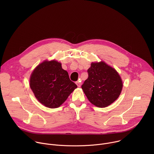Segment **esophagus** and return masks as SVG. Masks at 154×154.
<instances>
[{
	"mask_svg": "<svg viewBox=\"0 0 154 154\" xmlns=\"http://www.w3.org/2000/svg\"><path fill=\"white\" fill-rule=\"evenodd\" d=\"M76 84H77V85L78 87H80V86H81V82H80V80L76 82Z\"/></svg>",
	"mask_w": 154,
	"mask_h": 154,
	"instance_id": "1",
	"label": "esophagus"
}]
</instances>
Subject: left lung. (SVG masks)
<instances>
[{
	"instance_id": "1",
	"label": "left lung",
	"mask_w": 154,
	"mask_h": 154,
	"mask_svg": "<svg viewBox=\"0 0 154 154\" xmlns=\"http://www.w3.org/2000/svg\"><path fill=\"white\" fill-rule=\"evenodd\" d=\"M88 77L82 88L89 101L100 108L113 103L122 89V81L115 69L103 61L91 64L88 69Z\"/></svg>"
}]
</instances>
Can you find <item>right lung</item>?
Returning <instances> with one entry per match:
<instances>
[{
  "instance_id": "obj_1",
  "label": "right lung",
  "mask_w": 154,
  "mask_h": 154,
  "mask_svg": "<svg viewBox=\"0 0 154 154\" xmlns=\"http://www.w3.org/2000/svg\"><path fill=\"white\" fill-rule=\"evenodd\" d=\"M30 86L37 100L51 108L59 107L77 88L55 60H45L37 66L31 74Z\"/></svg>"
}]
</instances>
